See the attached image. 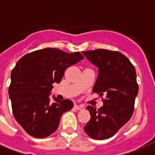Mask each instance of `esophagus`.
<instances>
[{
    "label": "esophagus",
    "mask_w": 155,
    "mask_h": 155,
    "mask_svg": "<svg viewBox=\"0 0 155 155\" xmlns=\"http://www.w3.org/2000/svg\"><path fill=\"white\" fill-rule=\"evenodd\" d=\"M75 109H77V110H81V109H83L84 108V105H78V104H75Z\"/></svg>",
    "instance_id": "1"
}]
</instances>
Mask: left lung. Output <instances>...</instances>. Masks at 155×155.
<instances>
[{
  "instance_id": "obj_1",
  "label": "left lung",
  "mask_w": 155,
  "mask_h": 155,
  "mask_svg": "<svg viewBox=\"0 0 155 155\" xmlns=\"http://www.w3.org/2000/svg\"><path fill=\"white\" fill-rule=\"evenodd\" d=\"M82 53L98 68L92 91L100 97L105 95L101 108L87 107L91 118L84 131L93 139H108L132 117L138 92L136 71L130 59L118 51L98 49Z\"/></svg>"
}]
</instances>
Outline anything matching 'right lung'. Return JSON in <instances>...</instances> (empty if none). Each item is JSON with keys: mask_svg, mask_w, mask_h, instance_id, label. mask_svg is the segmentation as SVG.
<instances>
[{"mask_svg": "<svg viewBox=\"0 0 155 155\" xmlns=\"http://www.w3.org/2000/svg\"><path fill=\"white\" fill-rule=\"evenodd\" d=\"M84 58L80 52L45 48L26 54L11 73L8 94L16 120L28 134L43 138L58 127L61 116L73 108L70 100L50 102L54 83H59L67 68Z\"/></svg>", "mask_w": 155, "mask_h": 155, "instance_id": "add662e5", "label": "right lung"}]
</instances>
